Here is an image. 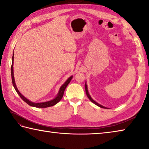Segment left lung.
Segmentation results:
<instances>
[{
  "label": "left lung",
  "instance_id": "1",
  "mask_svg": "<svg viewBox=\"0 0 149 149\" xmlns=\"http://www.w3.org/2000/svg\"><path fill=\"white\" fill-rule=\"evenodd\" d=\"M85 91H86V94H87V97L89 98V99L91 100V101L92 102H93L94 103V104H95L96 105H97V106H99V107H100V108H106V107H103V106H102V105H100V104H98L97 102H96L95 100H93L92 99H91V97H90V95H89V93H88V90H87V85L85 84Z\"/></svg>",
  "mask_w": 149,
  "mask_h": 149
}]
</instances>
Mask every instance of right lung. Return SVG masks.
<instances>
[{"label":"right lung","instance_id":"obj_1","mask_svg":"<svg viewBox=\"0 0 149 149\" xmlns=\"http://www.w3.org/2000/svg\"><path fill=\"white\" fill-rule=\"evenodd\" d=\"M13 64H14V54L12 56V65H11V75H12V84H13V86L14 87L15 90L16 91V92L17 94L19 95V97H21V99L24 100V101L26 102L27 104H28L29 106H31V107H36V108H47L49 107H52V106L55 105L56 104H57L60 100L62 99L63 95H64V91L66 88L67 85L69 84V83L70 82V81L72 79V77L71 76L68 79H67L66 81L64 83V84L62 85V86L60 87V91L58 94L57 97L54 99L53 100H50V101H47V102H39V103H34L33 102H31L30 100H29L28 99H27L26 97H24L23 95H22L21 93H19V91H18V89H17L16 84H15V81H14V72H13Z\"/></svg>","mask_w":149,"mask_h":149}]
</instances>
